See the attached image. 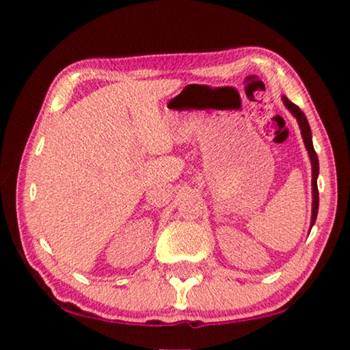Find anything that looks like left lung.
<instances>
[{
  "label": "left lung",
  "mask_w": 350,
  "mask_h": 350,
  "mask_svg": "<svg viewBox=\"0 0 350 350\" xmlns=\"http://www.w3.org/2000/svg\"><path fill=\"white\" fill-rule=\"evenodd\" d=\"M282 102H284V105H286V108H287L290 112H292L293 117H296V120H298V125H299V129H301V135H303L306 150H307V152H309V157H310V162H312V196H313V202H312V221H310V227H313V224H315V221H317L318 205H319L318 183H317L318 173H319L318 156H317L315 148H313V144H312V131H310L309 122H307L304 112L301 111L295 103L290 102V100H288L287 97H282Z\"/></svg>",
  "instance_id": "1"
}]
</instances>
